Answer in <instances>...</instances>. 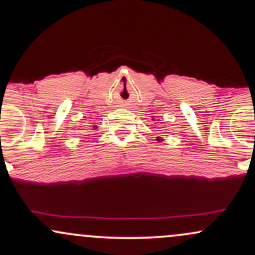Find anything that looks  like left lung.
I'll use <instances>...</instances> for the list:
<instances>
[{
	"mask_svg": "<svg viewBox=\"0 0 255 255\" xmlns=\"http://www.w3.org/2000/svg\"><path fill=\"white\" fill-rule=\"evenodd\" d=\"M159 120V119H158ZM156 141H159V142H161V141H164V139L161 138V137H156Z\"/></svg>",
	"mask_w": 255,
	"mask_h": 255,
	"instance_id": "left-lung-1",
	"label": "left lung"
}]
</instances>
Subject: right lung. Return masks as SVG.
<instances>
[{"instance_id":"obj_1","label":"right lung","mask_w":255,"mask_h":255,"mask_svg":"<svg viewBox=\"0 0 255 255\" xmlns=\"http://www.w3.org/2000/svg\"><path fill=\"white\" fill-rule=\"evenodd\" d=\"M95 127H96V125H95Z\"/></svg>"}]
</instances>
